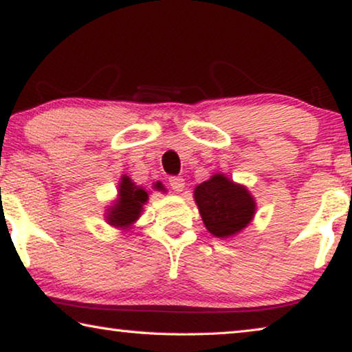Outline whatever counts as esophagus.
Masks as SVG:
<instances>
[{"label": "esophagus", "mask_w": 352, "mask_h": 352, "mask_svg": "<svg viewBox=\"0 0 352 352\" xmlns=\"http://www.w3.org/2000/svg\"><path fill=\"white\" fill-rule=\"evenodd\" d=\"M169 184H170L172 190H175V192H182L183 188H184V180L182 177H170Z\"/></svg>", "instance_id": "1"}]
</instances>
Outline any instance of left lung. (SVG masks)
Returning <instances> with one entry per match:
<instances>
[{"label": "left lung", "mask_w": 352, "mask_h": 352, "mask_svg": "<svg viewBox=\"0 0 352 352\" xmlns=\"http://www.w3.org/2000/svg\"><path fill=\"white\" fill-rule=\"evenodd\" d=\"M194 200L206 230L219 239L239 233L256 212V201L250 190L223 174H214L210 180L200 183L194 189Z\"/></svg>", "instance_id": "8db88e82"}]
</instances>
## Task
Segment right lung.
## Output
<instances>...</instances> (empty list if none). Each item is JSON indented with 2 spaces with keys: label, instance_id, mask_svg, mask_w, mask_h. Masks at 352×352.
Instances as JSON below:
<instances>
[{
  "label": "right lung",
  "instance_id": "add662e5",
  "mask_svg": "<svg viewBox=\"0 0 352 352\" xmlns=\"http://www.w3.org/2000/svg\"><path fill=\"white\" fill-rule=\"evenodd\" d=\"M153 188L163 190V184L157 182L153 184ZM147 200V190L141 186H136L127 175H122L121 182H119L118 199L113 201V205L105 214L107 223L119 230L130 228L141 216V211L144 210L142 206L146 205Z\"/></svg>",
  "mask_w": 352,
  "mask_h": 352
}]
</instances>
